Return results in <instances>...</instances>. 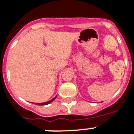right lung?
<instances>
[{"label": "right lung", "mask_w": 134, "mask_h": 134, "mask_svg": "<svg viewBox=\"0 0 134 134\" xmlns=\"http://www.w3.org/2000/svg\"><path fill=\"white\" fill-rule=\"evenodd\" d=\"M56 97L57 96H55V97L53 99H52V100H50L47 101V102H45V103H36V105H48V104H49V103H51L52 102H53V101L55 100V99L56 98Z\"/></svg>", "instance_id": "right-lung-1"}]
</instances>
